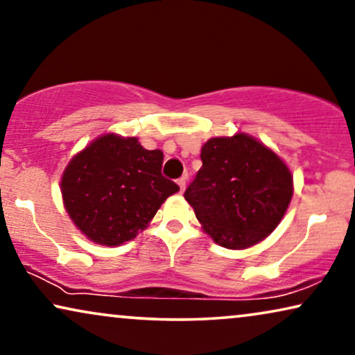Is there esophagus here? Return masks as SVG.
<instances>
[{
    "instance_id": "34e87169",
    "label": "esophagus",
    "mask_w": 355,
    "mask_h": 355,
    "mask_svg": "<svg viewBox=\"0 0 355 355\" xmlns=\"http://www.w3.org/2000/svg\"><path fill=\"white\" fill-rule=\"evenodd\" d=\"M186 181H187V176H182L178 179V186H179V189H181V192L186 189Z\"/></svg>"
}]
</instances>
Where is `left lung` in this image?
I'll use <instances>...</instances> for the list:
<instances>
[{
    "label": "left lung",
    "mask_w": 355,
    "mask_h": 355,
    "mask_svg": "<svg viewBox=\"0 0 355 355\" xmlns=\"http://www.w3.org/2000/svg\"><path fill=\"white\" fill-rule=\"evenodd\" d=\"M184 197L216 244L247 249L278 226L293 176L278 155L245 134L210 139Z\"/></svg>",
    "instance_id": "8db88e82"
}]
</instances>
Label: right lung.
<instances>
[{
  "mask_svg": "<svg viewBox=\"0 0 355 355\" xmlns=\"http://www.w3.org/2000/svg\"><path fill=\"white\" fill-rule=\"evenodd\" d=\"M163 153L137 139H96L67 164L62 200L76 226L96 244L118 245L137 236L179 186L162 174Z\"/></svg>",
  "mask_w": 355,
  "mask_h": 355,
  "instance_id": "1",
  "label": "right lung"
}]
</instances>
